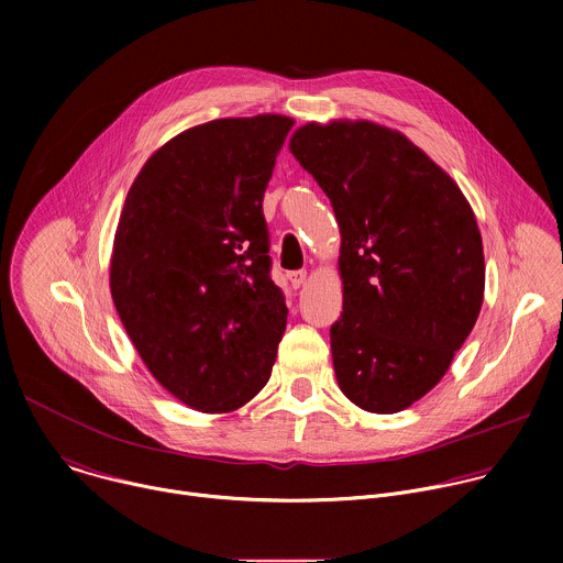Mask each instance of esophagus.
<instances>
[{"label":"esophagus","mask_w":563,"mask_h":563,"mask_svg":"<svg viewBox=\"0 0 563 563\" xmlns=\"http://www.w3.org/2000/svg\"><path fill=\"white\" fill-rule=\"evenodd\" d=\"M287 278H289V285H291L294 289H298V287L307 280V272H305V269H296V272H289Z\"/></svg>","instance_id":"34e87169"}]
</instances>
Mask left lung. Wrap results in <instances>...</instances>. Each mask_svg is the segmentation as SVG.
<instances>
[{"instance_id":"left-lung-1","label":"left lung","mask_w":563,"mask_h":563,"mask_svg":"<svg viewBox=\"0 0 563 563\" xmlns=\"http://www.w3.org/2000/svg\"><path fill=\"white\" fill-rule=\"evenodd\" d=\"M289 151L341 227L336 380L367 412L406 410L443 378L484 302L474 213L454 180L391 129L305 124Z\"/></svg>"}]
</instances>
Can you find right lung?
I'll return each instance as SVG.
<instances>
[{
    "label": "right lung",
    "mask_w": 563,
    "mask_h": 563,
    "mask_svg": "<svg viewBox=\"0 0 563 563\" xmlns=\"http://www.w3.org/2000/svg\"><path fill=\"white\" fill-rule=\"evenodd\" d=\"M291 126L283 115L194 126L129 189L111 296L148 372L194 410L231 412L269 380L287 305L263 198Z\"/></svg>",
    "instance_id": "obj_1"
}]
</instances>
